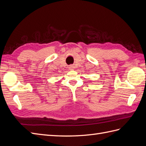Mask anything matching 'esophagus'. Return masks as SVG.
I'll return each instance as SVG.
<instances>
[{
    "mask_svg": "<svg viewBox=\"0 0 146 146\" xmlns=\"http://www.w3.org/2000/svg\"><path fill=\"white\" fill-rule=\"evenodd\" d=\"M69 68V70H74V66L73 65H70Z\"/></svg>",
    "mask_w": 146,
    "mask_h": 146,
    "instance_id": "1",
    "label": "esophagus"
}]
</instances>
